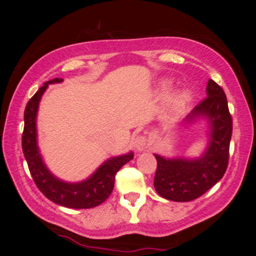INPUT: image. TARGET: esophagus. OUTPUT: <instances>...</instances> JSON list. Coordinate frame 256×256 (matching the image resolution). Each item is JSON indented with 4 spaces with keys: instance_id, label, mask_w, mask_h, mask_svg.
<instances>
[{
    "instance_id": "esophagus-1",
    "label": "esophagus",
    "mask_w": 256,
    "mask_h": 256,
    "mask_svg": "<svg viewBox=\"0 0 256 256\" xmlns=\"http://www.w3.org/2000/svg\"><path fill=\"white\" fill-rule=\"evenodd\" d=\"M134 146L137 152L144 150V149L148 148V140H146V136H137L134 138Z\"/></svg>"
}]
</instances>
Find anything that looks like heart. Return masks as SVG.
Wrapping results in <instances>:
<instances>
[{
    "instance_id": "1",
    "label": "heart",
    "mask_w": 256,
    "mask_h": 256,
    "mask_svg": "<svg viewBox=\"0 0 256 256\" xmlns=\"http://www.w3.org/2000/svg\"><path fill=\"white\" fill-rule=\"evenodd\" d=\"M188 98H189V95H188V92L182 94V95L179 96V98H178V101H177V104H178V106H182V104H184L185 101H186Z\"/></svg>"
}]
</instances>
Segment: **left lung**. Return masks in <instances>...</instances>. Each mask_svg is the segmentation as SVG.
I'll return each mask as SVG.
<instances>
[{
  "instance_id": "8db88e82",
  "label": "left lung",
  "mask_w": 256,
  "mask_h": 256,
  "mask_svg": "<svg viewBox=\"0 0 256 256\" xmlns=\"http://www.w3.org/2000/svg\"><path fill=\"white\" fill-rule=\"evenodd\" d=\"M207 98L186 116L188 124L204 118L208 122V146L198 158H166L154 154L158 161L154 186L164 198L188 202L202 196L226 172L232 134V118L222 86L210 79Z\"/></svg>"
}]
</instances>
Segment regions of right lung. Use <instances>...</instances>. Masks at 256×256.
I'll list each match as a JSON object with an SVG mask.
<instances>
[{
  "label": "right lung",
  "instance_id": "right-lung-1",
  "mask_svg": "<svg viewBox=\"0 0 256 256\" xmlns=\"http://www.w3.org/2000/svg\"><path fill=\"white\" fill-rule=\"evenodd\" d=\"M62 80L64 79L61 78H54L46 82L26 104L24 112L25 126L22 138V152L34 183L46 198L64 207L86 210L101 204L110 198L113 192L116 172L134 158V152L108 158L94 172V174L79 183H67L52 174L44 165L37 146L36 118L38 104L48 85L61 83Z\"/></svg>",
  "mask_w": 256,
  "mask_h": 256
}]
</instances>
